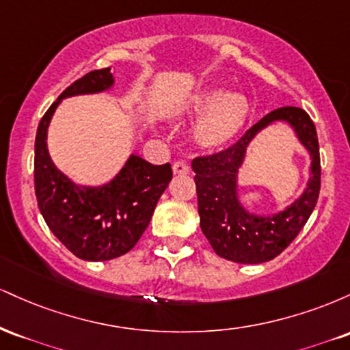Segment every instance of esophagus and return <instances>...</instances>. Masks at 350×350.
I'll return each instance as SVG.
<instances>
[{
	"instance_id": "1",
	"label": "esophagus",
	"mask_w": 350,
	"mask_h": 350,
	"mask_svg": "<svg viewBox=\"0 0 350 350\" xmlns=\"http://www.w3.org/2000/svg\"><path fill=\"white\" fill-rule=\"evenodd\" d=\"M172 172H174V174H187L189 164L186 161H176L172 164Z\"/></svg>"
}]
</instances>
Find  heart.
Here are the masks:
<instances>
[{
    "label": "heart",
    "instance_id": "heart-1",
    "mask_svg": "<svg viewBox=\"0 0 350 350\" xmlns=\"http://www.w3.org/2000/svg\"><path fill=\"white\" fill-rule=\"evenodd\" d=\"M174 115L200 116L196 138L202 146L219 148L230 143L243 130L250 116V102L239 92L207 87L189 95Z\"/></svg>",
    "mask_w": 350,
    "mask_h": 350
}]
</instances>
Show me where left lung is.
I'll list each match as a JSON object with an SVG mask.
<instances>
[{"label": "left lung", "mask_w": 350, "mask_h": 350, "mask_svg": "<svg viewBox=\"0 0 350 350\" xmlns=\"http://www.w3.org/2000/svg\"><path fill=\"white\" fill-rule=\"evenodd\" d=\"M278 121L291 124L312 156L310 179L304 194L283 211L256 215L239 202L238 172L254 136ZM192 170L196 172L200 228L217 255L245 265L270 262L296 239L319 198L321 159L316 126L298 107L278 108L253 124L232 148L196 158Z\"/></svg>", "instance_id": "8db88e82"}]
</instances>
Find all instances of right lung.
Instances as JSON below:
<instances>
[{"mask_svg": "<svg viewBox=\"0 0 350 350\" xmlns=\"http://www.w3.org/2000/svg\"><path fill=\"white\" fill-rule=\"evenodd\" d=\"M110 67L92 70L67 87L38 126L34 144V189L39 211L52 234L87 262H105L135 247L150 226L156 204L172 179L171 164H154L130 154L110 183L80 186L52 163L47 128L64 98L100 94L113 87Z\"/></svg>", "mask_w": 350, "mask_h": 350, "instance_id": "obj_1", "label": "right lung"}]
</instances>
